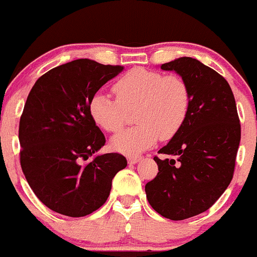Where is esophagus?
Returning <instances> with one entry per match:
<instances>
[{"label":"esophagus","mask_w":257,"mask_h":257,"mask_svg":"<svg viewBox=\"0 0 257 257\" xmlns=\"http://www.w3.org/2000/svg\"><path fill=\"white\" fill-rule=\"evenodd\" d=\"M141 160V157L140 156H128L127 157V161L130 165H135V163H137L139 161Z\"/></svg>","instance_id":"obj_1"}]
</instances>
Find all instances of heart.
<instances>
[{
    "label": "heart",
    "mask_w": 257,
    "mask_h": 257,
    "mask_svg": "<svg viewBox=\"0 0 257 257\" xmlns=\"http://www.w3.org/2000/svg\"><path fill=\"white\" fill-rule=\"evenodd\" d=\"M116 99L96 92L90 100L92 120L105 131L115 134L126 125L128 112L135 111V127L111 140L115 151L137 155L162 140L173 137L186 122L192 104L188 84L178 75L135 68L113 84Z\"/></svg>",
    "instance_id": "heart-1"
}]
</instances>
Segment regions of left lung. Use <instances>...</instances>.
Masks as SVG:
<instances>
[{
	"instance_id": "left-lung-1",
	"label": "left lung",
	"mask_w": 257,
	"mask_h": 257,
	"mask_svg": "<svg viewBox=\"0 0 257 257\" xmlns=\"http://www.w3.org/2000/svg\"><path fill=\"white\" fill-rule=\"evenodd\" d=\"M186 80L192 95L182 128L153 160L158 173L145 187L148 203L171 220L208 210L234 176L241 128L234 94L219 73L199 60L182 57L161 65Z\"/></svg>"
}]
</instances>
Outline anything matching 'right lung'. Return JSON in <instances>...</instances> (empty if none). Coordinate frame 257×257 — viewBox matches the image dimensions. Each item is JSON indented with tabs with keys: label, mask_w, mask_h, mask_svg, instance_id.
Masks as SVG:
<instances>
[{
	"label": "right lung",
	"mask_w": 257,
	"mask_h": 257,
	"mask_svg": "<svg viewBox=\"0 0 257 257\" xmlns=\"http://www.w3.org/2000/svg\"><path fill=\"white\" fill-rule=\"evenodd\" d=\"M122 70L76 59L43 74L28 95L18 131L21 167L37 198L53 211L79 218L97 210L109 198L113 177L127 166L120 153L94 157L105 136L89 111L97 90Z\"/></svg>",
	"instance_id": "obj_1"
}]
</instances>
